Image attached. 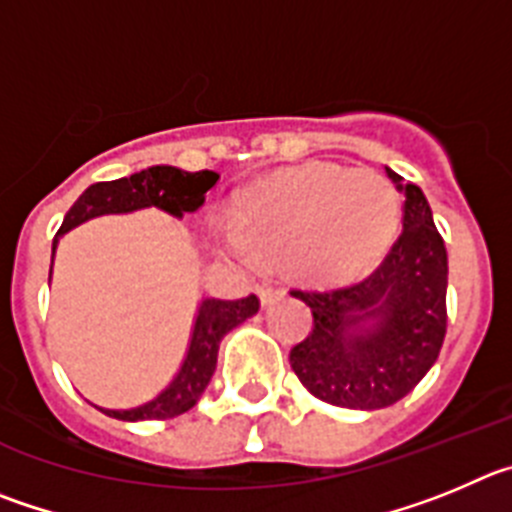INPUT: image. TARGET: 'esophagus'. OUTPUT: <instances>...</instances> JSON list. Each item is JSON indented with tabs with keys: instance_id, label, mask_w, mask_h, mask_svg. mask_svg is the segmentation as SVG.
<instances>
[{
	"instance_id": "obj_1",
	"label": "esophagus",
	"mask_w": 512,
	"mask_h": 512,
	"mask_svg": "<svg viewBox=\"0 0 512 512\" xmlns=\"http://www.w3.org/2000/svg\"><path fill=\"white\" fill-rule=\"evenodd\" d=\"M257 293H260L262 306H270V303H273L275 298L283 296V290H280L278 285H273V283H262L260 288H257Z\"/></svg>"
}]
</instances>
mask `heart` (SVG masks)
<instances>
[{
    "label": "heart",
    "instance_id": "heart-1",
    "mask_svg": "<svg viewBox=\"0 0 512 512\" xmlns=\"http://www.w3.org/2000/svg\"><path fill=\"white\" fill-rule=\"evenodd\" d=\"M400 222L393 183L375 170L311 163L267 176L247 188L237 206V229L222 242L239 260L255 250L285 255L293 270L334 280L375 260Z\"/></svg>",
    "mask_w": 512,
    "mask_h": 512
}]
</instances>
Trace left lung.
<instances>
[{"label":"left lung","instance_id":"8db88e82","mask_svg":"<svg viewBox=\"0 0 512 512\" xmlns=\"http://www.w3.org/2000/svg\"><path fill=\"white\" fill-rule=\"evenodd\" d=\"M405 193L403 232L367 278L344 288H293L313 313L311 331L290 349V367L313 398L377 411L411 393L434 367L446 336L449 262L426 196Z\"/></svg>","mask_w":512,"mask_h":512}]
</instances>
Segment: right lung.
<instances>
[{"label":"right lung","mask_w":512,"mask_h":512,"mask_svg":"<svg viewBox=\"0 0 512 512\" xmlns=\"http://www.w3.org/2000/svg\"><path fill=\"white\" fill-rule=\"evenodd\" d=\"M219 181L214 170H199V173H186V170L170 168V165H153V168L132 173L127 178L107 183H94L78 196L76 204L68 209L61 229L53 239V252L58 247V237L78 224L89 222L94 216L104 214H127V211L158 206L173 216H183L188 211H196L204 204V196L214 183ZM260 308V298L247 296L237 301H222V298H206L199 306V316L193 324L191 344L183 359L181 370L173 377L168 388L150 403L130 411H109L101 408L107 416L119 421H168L181 413L191 411L199 403L201 393L209 385L211 375L216 370V354L219 342L227 331L255 316Z\"/></svg>","instance_id":"1"}]
</instances>
